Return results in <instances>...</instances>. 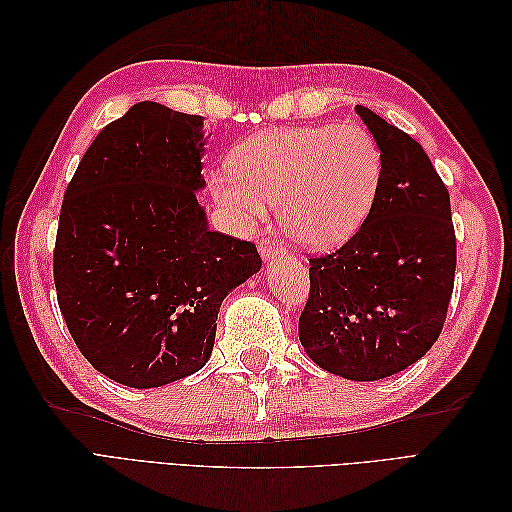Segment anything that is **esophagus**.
<instances>
[{"label":"esophagus","mask_w":512,"mask_h":512,"mask_svg":"<svg viewBox=\"0 0 512 512\" xmlns=\"http://www.w3.org/2000/svg\"><path fill=\"white\" fill-rule=\"evenodd\" d=\"M258 252H260L262 258H265V262H271L275 258L286 256V247H282L280 243L273 241V239H262L258 243Z\"/></svg>","instance_id":"esophagus-1"}]
</instances>
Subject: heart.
Wrapping results in <instances>:
<instances>
[{
    "instance_id": "1",
    "label": "heart",
    "mask_w": 512,
    "mask_h": 512,
    "mask_svg": "<svg viewBox=\"0 0 512 512\" xmlns=\"http://www.w3.org/2000/svg\"><path fill=\"white\" fill-rule=\"evenodd\" d=\"M235 168L211 175V192L237 228H252L277 203L288 235L329 250L359 230L382 183V151L354 123L262 130L232 153Z\"/></svg>"
}]
</instances>
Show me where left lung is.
<instances>
[{"label": "left lung", "instance_id": "obj_1", "mask_svg": "<svg viewBox=\"0 0 512 512\" xmlns=\"http://www.w3.org/2000/svg\"><path fill=\"white\" fill-rule=\"evenodd\" d=\"M382 151L380 194L337 252L309 258L299 339L318 367L354 382L389 378L436 344L455 284L451 198L425 149L354 106Z\"/></svg>", "mask_w": 512, "mask_h": 512}]
</instances>
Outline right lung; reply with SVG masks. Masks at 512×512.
Here are the masks:
<instances>
[{"label": "right lung", "mask_w": 512, "mask_h": 512, "mask_svg": "<svg viewBox=\"0 0 512 512\" xmlns=\"http://www.w3.org/2000/svg\"><path fill=\"white\" fill-rule=\"evenodd\" d=\"M203 117L138 102L96 136L61 205L53 273L85 359L132 389L209 361L222 301L260 271L256 245L209 230Z\"/></svg>", "instance_id": "obj_1"}]
</instances>
